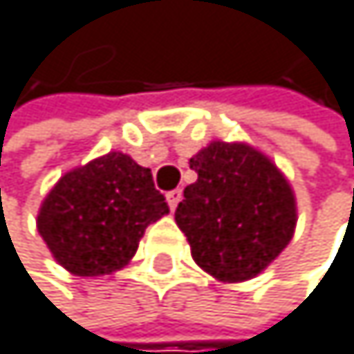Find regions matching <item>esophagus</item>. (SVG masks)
Returning a JSON list of instances; mask_svg holds the SVG:
<instances>
[{
	"label": "esophagus",
	"instance_id": "esophagus-1",
	"mask_svg": "<svg viewBox=\"0 0 354 354\" xmlns=\"http://www.w3.org/2000/svg\"><path fill=\"white\" fill-rule=\"evenodd\" d=\"M180 200H183V191L180 189H174V191L167 193V204H169L171 210H176V206H178Z\"/></svg>",
	"mask_w": 354,
	"mask_h": 354
}]
</instances>
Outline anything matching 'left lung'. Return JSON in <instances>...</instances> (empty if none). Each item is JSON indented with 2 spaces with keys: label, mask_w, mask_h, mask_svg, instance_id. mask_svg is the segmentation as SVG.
<instances>
[{
  "label": "left lung",
  "mask_w": 354,
  "mask_h": 354,
  "mask_svg": "<svg viewBox=\"0 0 354 354\" xmlns=\"http://www.w3.org/2000/svg\"><path fill=\"white\" fill-rule=\"evenodd\" d=\"M189 165L198 180L185 189L176 223L195 264L227 283L256 277L295 234L297 200L290 183L249 144L210 142Z\"/></svg>",
  "instance_id": "obj_1"
}]
</instances>
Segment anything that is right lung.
I'll list each match as a JSON object with an SVG mask.
<instances>
[{
    "instance_id": "add662e5",
    "label": "right lung",
    "mask_w": 354,
    "mask_h": 354,
    "mask_svg": "<svg viewBox=\"0 0 354 354\" xmlns=\"http://www.w3.org/2000/svg\"><path fill=\"white\" fill-rule=\"evenodd\" d=\"M167 212L152 171L129 154L109 152L64 174L44 198L36 225L68 273L98 277L127 266L146 227Z\"/></svg>"
}]
</instances>
